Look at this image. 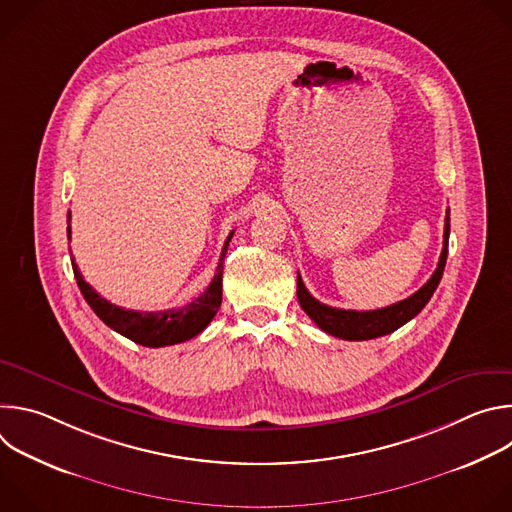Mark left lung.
<instances>
[{"instance_id": "1", "label": "left lung", "mask_w": 512, "mask_h": 512, "mask_svg": "<svg viewBox=\"0 0 512 512\" xmlns=\"http://www.w3.org/2000/svg\"><path fill=\"white\" fill-rule=\"evenodd\" d=\"M448 241H450V210L446 214V227H444V249L440 255V263L433 275L427 279V283L415 291L407 300H401L393 306L381 308V310H369V312H356V310H340L326 304H320L316 298H312L310 291L306 289L300 273H298V300L302 310L326 332L342 340H371L385 334L395 332L403 324H407L411 318H415L425 304L431 300L435 287L440 285V279L444 275L446 259H448Z\"/></svg>"}]
</instances>
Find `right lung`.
I'll return each instance as SVG.
<instances>
[{
    "mask_svg": "<svg viewBox=\"0 0 512 512\" xmlns=\"http://www.w3.org/2000/svg\"><path fill=\"white\" fill-rule=\"evenodd\" d=\"M68 223H70V212H68ZM66 235L70 241V225L66 227ZM231 237H233V233L225 241L221 261H218L216 273H214L210 285L204 289V294H200L196 300H192L190 304H186L182 308H172V310H162V312H135V310L119 308V306L107 302L105 298H101L97 291L85 281L75 259H72V271H75V279L81 287L83 298L109 328H113L115 332L123 334L125 338H129L141 346H150V348L172 346V344L186 342V340L198 336L210 324V320L216 316L218 308H221L223 259L227 255Z\"/></svg>",
    "mask_w": 512,
    "mask_h": 512,
    "instance_id": "1",
    "label": "right lung"
}]
</instances>
